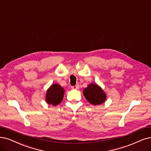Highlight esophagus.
I'll list each match as a JSON object with an SVG mask.
<instances>
[{"instance_id": "34e87169", "label": "esophagus", "mask_w": 151, "mask_h": 151, "mask_svg": "<svg viewBox=\"0 0 151 151\" xmlns=\"http://www.w3.org/2000/svg\"><path fill=\"white\" fill-rule=\"evenodd\" d=\"M71 88L73 89V90H78V89H79V85H76L75 86H71Z\"/></svg>"}]
</instances>
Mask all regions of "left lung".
I'll return each instance as SVG.
<instances>
[{
    "instance_id": "left-lung-1",
    "label": "left lung",
    "mask_w": 151,
    "mask_h": 151,
    "mask_svg": "<svg viewBox=\"0 0 151 151\" xmlns=\"http://www.w3.org/2000/svg\"><path fill=\"white\" fill-rule=\"evenodd\" d=\"M83 94L87 101L93 105L103 104L106 99V94L96 83H90L83 90Z\"/></svg>"
}]
</instances>
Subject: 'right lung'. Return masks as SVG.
<instances>
[{
	"label": "right lung",
	"instance_id": "add662e5",
	"mask_svg": "<svg viewBox=\"0 0 151 151\" xmlns=\"http://www.w3.org/2000/svg\"><path fill=\"white\" fill-rule=\"evenodd\" d=\"M65 90L57 83H54L49 87L46 93L45 101L47 104L57 106L62 101Z\"/></svg>",
	"mask_w": 151,
	"mask_h": 151
}]
</instances>
